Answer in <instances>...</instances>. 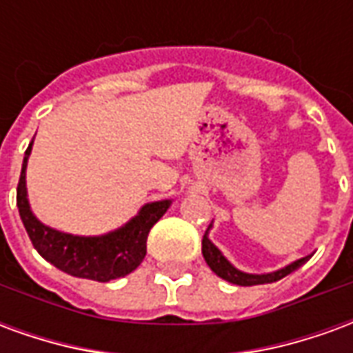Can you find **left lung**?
Returning a JSON list of instances; mask_svg holds the SVG:
<instances>
[{
  "label": "left lung",
  "instance_id": "8db88e82",
  "mask_svg": "<svg viewBox=\"0 0 353 353\" xmlns=\"http://www.w3.org/2000/svg\"><path fill=\"white\" fill-rule=\"evenodd\" d=\"M212 229V225L208 227L206 234L202 238V255H204V259H206L208 266L214 270L219 278L223 280L230 281V283H236V285H261V283H272V281H278L281 278H285L288 274H291L293 270H296L299 266H303L306 261L310 259V255L308 257H303V259L295 261V263H291V265L283 266L280 270H276V272H268V274H248L242 272V270H238L234 266L230 265L229 261L223 257V253L212 244V240L208 238V232Z\"/></svg>",
  "mask_w": 353,
  "mask_h": 353
}]
</instances>
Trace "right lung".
<instances>
[{"instance_id":"1","label":"right lung","mask_w":353,"mask_h":353,"mask_svg":"<svg viewBox=\"0 0 353 353\" xmlns=\"http://www.w3.org/2000/svg\"><path fill=\"white\" fill-rule=\"evenodd\" d=\"M32 143L24 153L17 187V206L24 229L37 253L62 272L94 281L117 280L136 270L147 253L149 230L166 214L172 200L149 202L124 227L103 236H73L50 229L32 214L28 202L26 164L32 153Z\"/></svg>"}]
</instances>
